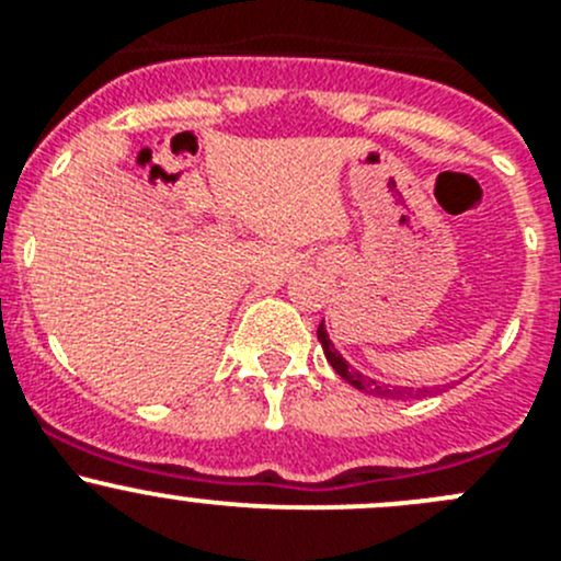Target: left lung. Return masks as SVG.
Returning <instances> with one entry per match:
<instances>
[{
  "label": "left lung",
  "instance_id": "1",
  "mask_svg": "<svg viewBox=\"0 0 561 561\" xmlns=\"http://www.w3.org/2000/svg\"><path fill=\"white\" fill-rule=\"evenodd\" d=\"M316 335H319L321 348H324L327 363H330L332 368H335V374L341 376V379H346L352 387H357V390L368 392V396H379V398H409V396H412V390H409V387H407V390H403V387L376 385V381L365 379V376L359 374V370H354L352 365H348L346 359L341 357V352H337V348L332 346L330 335H327V330H324V321H321V324H319V330H316Z\"/></svg>",
  "mask_w": 561,
  "mask_h": 561
}]
</instances>
